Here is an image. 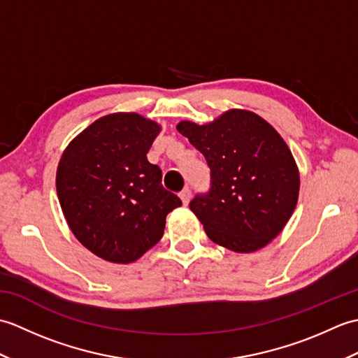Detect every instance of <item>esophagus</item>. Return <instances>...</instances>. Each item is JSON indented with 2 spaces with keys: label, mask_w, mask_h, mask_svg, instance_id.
<instances>
[{
  "label": "esophagus",
  "mask_w": 358,
  "mask_h": 358,
  "mask_svg": "<svg viewBox=\"0 0 358 358\" xmlns=\"http://www.w3.org/2000/svg\"><path fill=\"white\" fill-rule=\"evenodd\" d=\"M191 195L192 194H191V189H189V187H185L183 191L180 192V199H181V201H183L185 206L189 203V200H191Z\"/></svg>",
  "instance_id": "1"
}]
</instances>
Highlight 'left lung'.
Returning a JSON list of instances; mask_svg holds the SVG:
<instances>
[{
    "label": "left lung",
    "mask_w": 358,
    "mask_h": 358,
    "mask_svg": "<svg viewBox=\"0 0 358 358\" xmlns=\"http://www.w3.org/2000/svg\"><path fill=\"white\" fill-rule=\"evenodd\" d=\"M177 129L210 169L209 191L189 203L208 237L234 252H254L275 238L300 189L294 157L275 129L240 109L204 126L181 121Z\"/></svg>",
    "instance_id": "left-lung-1"
}]
</instances>
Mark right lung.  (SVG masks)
<instances>
[{
	"label": "right lung",
	"mask_w": 358,
	"mask_h": 358,
	"mask_svg": "<svg viewBox=\"0 0 358 358\" xmlns=\"http://www.w3.org/2000/svg\"><path fill=\"white\" fill-rule=\"evenodd\" d=\"M159 126L112 113L85 129L59 159L57 194L71 231L103 260L132 263L162 240L166 215L181 206L146 154Z\"/></svg>",
	"instance_id": "right-lung-1"
}]
</instances>
